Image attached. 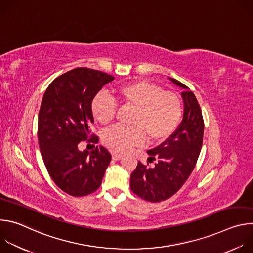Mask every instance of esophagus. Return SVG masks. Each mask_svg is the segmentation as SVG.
Returning a JSON list of instances; mask_svg holds the SVG:
<instances>
[{"label": "esophagus", "mask_w": 253, "mask_h": 253, "mask_svg": "<svg viewBox=\"0 0 253 253\" xmlns=\"http://www.w3.org/2000/svg\"><path fill=\"white\" fill-rule=\"evenodd\" d=\"M121 157H122V154H119V153H116V152H112L113 160H120Z\"/></svg>", "instance_id": "34e87169"}]
</instances>
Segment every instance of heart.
I'll list each match as a JSON object with an SVG mask.
<instances>
[{"label":"heart","instance_id":"b5f03b06","mask_svg":"<svg viewBox=\"0 0 253 253\" xmlns=\"http://www.w3.org/2000/svg\"><path fill=\"white\" fill-rule=\"evenodd\" d=\"M116 100L136 108L132 127L114 126L103 134V143L116 152H125L139 146L146 136L151 142L166 140L177 128L182 117V105L173 93L148 81H133L114 91ZM92 114L102 125L111 123L115 117L117 104L105 92L98 93L91 104Z\"/></svg>","mask_w":253,"mask_h":253}]
</instances>
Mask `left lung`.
Segmentation results:
<instances>
[{
  "label": "left lung",
  "mask_w": 253,
  "mask_h": 253,
  "mask_svg": "<svg viewBox=\"0 0 253 253\" xmlns=\"http://www.w3.org/2000/svg\"><path fill=\"white\" fill-rule=\"evenodd\" d=\"M169 79L183 89L182 122L166 141L147 151L149 162L157 160L155 166L150 168L139 161L130 178L131 190L151 202L166 200L182 187L196 165L203 142L204 122L195 95L181 82Z\"/></svg>",
  "instance_id": "obj_1"
}]
</instances>
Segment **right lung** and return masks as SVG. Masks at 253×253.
<instances>
[{"label":"right lung","instance_id":"right-lung-1","mask_svg":"<svg viewBox=\"0 0 253 253\" xmlns=\"http://www.w3.org/2000/svg\"><path fill=\"white\" fill-rule=\"evenodd\" d=\"M114 77L89 68H76L57 77L47 88L38 117L42 158L55 184L72 196L96 191L111 161L105 147L80 151L81 141L97 143L91 134V104L96 94Z\"/></svg>","mask_w":253,"mask_h":253}]
</instances>
